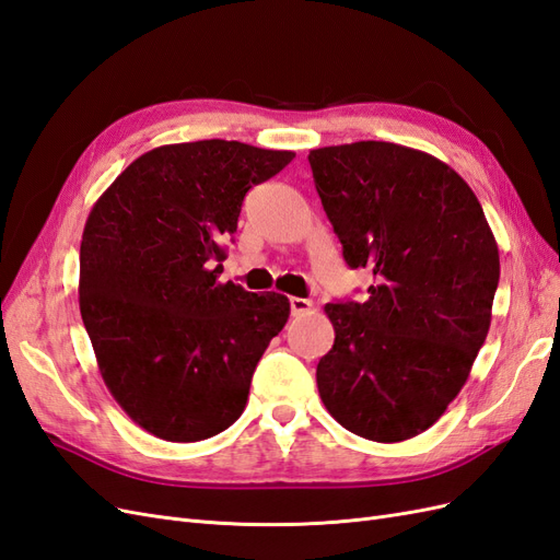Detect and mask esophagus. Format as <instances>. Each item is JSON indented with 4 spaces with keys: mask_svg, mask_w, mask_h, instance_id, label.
Masks as SVG:
<instances>
[{
    "mask_svg": "<svg viewBox=\"0 0 560 560\" xmlns=\"http://www.w3.org/2000/svg\"><path fill=\"white\" fill-rule=\"evenodd\" d=\"M290 308H292V315H306L308 311H313V301L311 299L292 296L290 299Z\"/></svg>",
    "mask_w": 560,
    "mask_h": 560,
    "instance_id": "obj_1",
    "label": "esophagus"
}]
</instances>
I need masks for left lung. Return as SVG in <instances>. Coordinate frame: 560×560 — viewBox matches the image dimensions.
<instances>
[{
    "label": "left lung",
    "instance_id": "8db88e82",
    "mask_svg": "<svg viewBox=\"0 0 560 560\" xmlns=\"http://www.w3.org/2000/svg\"><path fill=\"white\" fill-rule=\"evenodd\" d=\"M315 189L364 303H327L336 338L317 364L327 411L352 434L395 444L432 428L486 341L500 252L479 198L451 165L393 142L308 154Z\"/></svg>",
    "mask_w": 560,
    "mask_h": 560
}]
</instances>
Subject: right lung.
<instances>
[{
	"instance_id": "add662e5",
	"label": "right lung",
	"mask_w": 560,
	"mask_h": 560,
	"mask_svg": "<svg viewBox=\"0 0 560 560\" xmlns=\"http://www.w3.org/2000/svg\"><path fill=\"white\" fill-rule=\"evenodd\" d=\"M294 151L200 140L135 159L97 198L79 254V308L118 406L165 442L241 418L290 299L219 282L245 194Z\"/></svg>"
}]
</instances>
